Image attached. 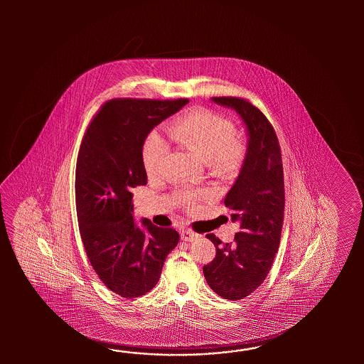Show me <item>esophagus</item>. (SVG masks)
<instances>
[{
    "label": "esophagus",
    "mask_w": 364,
    "mask_h": 364,
    "mask_svg": "<svg viewBox=\"0 0 364 364\" xmlns=\"http://www.w3.org/2000/svg\"><path fill=\"white\" fill-rule=\"evenodd\" d=\"M198 237H199V234H196L190 228H183L181 230V238L183 240H187V242H193V240H198Z\"/></svg>",
    "instance_id": "obj_1"
}]
</instances>
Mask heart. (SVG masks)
I'll return each mask as SVG.
<instances>
[{
	"instance_id": "obj_1",
	"label": "heart",
	"mask_w": 364,
	"mask_h": 364,
	"mask_svg": "<svg viewBox=\"0 0 364 364\" xmlns=\"http://www.w3.org/2000/svg\"><path fill=\"white\" fill-rule=\"evenodd\" d=\"M169 132L179 146L207 161L209 169L217 173L240 169L247 155V144L235 135L232 121L209 109H195L178 117ZM166 154L168 143L159 132H151L141 149L143 165L149 176L160 171ZM179 198L187 205H193L199 195L182 193Z\"/></svg>"
}]
</instances>
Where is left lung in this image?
<instances>
[{
  "label": "left lung",
  "mask_w": 364,
  "mask_h": 364,
  "mask_svg": "<svg viewBox=\"0 0 364 364\" xmlns=\"http://www.w3.org/2000/svg\"><path fill=\"white\" fill-rule=\"evenodd\" d=\"M212 100L242 117L248 147L240 176L224 201L232 221L240 223V232L232 243L207 234L216 256L203 267V273L216 294L240 301L263 284L279 250L285 209L282 157L273 126L252 102L232 96Z\"/></svg>",
  "instance_id": "obj_1"
}]
</instances>
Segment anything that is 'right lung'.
Masks as SVG:
<instances>
[{
  "instance_id": "1",
  "label": "right lung",
  "mask_w": 364,
  "mask_h": 364,
  "mask_svg": "<svg viewBox=\"0 0 364 364\" xmlns=\"http://www.w3.org/2000/svg\"><path fill=\"white\" fill-rule=\"evenodd\" d=\"M188 99H112L101 105L80 143L75 171L77 223L93 269L122 298L147 294L179 234L132 218V191L147 185L141 160L151 130Z\"/></svg>"
}]
</instances>
